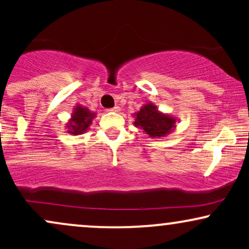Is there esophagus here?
<instances>
[{"label": "esophagus", "instance_id": "obj_1", "mask_svg": "<svg viewBox=\"0 0 249 249\" xmlns=\"http://www.w3.org/2000/svg\"><path fill=\"white\" fill-rule=\"evenodd\" d=\"M108 111H112V112H119V111H121V107H112V108H108Z\"/></svg>", "mask_w": 249, "mask_h": 249}]
</instances>
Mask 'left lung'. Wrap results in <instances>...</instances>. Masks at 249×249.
<instances>
[{"label":"left lung","mask_w":249,"mask_h":249,"mask_svg":"<svg viewBox=\"0 0 249 249\" xmlns=\"http://www.w3.org/2000/svg\"><path fill=\"white\" fill-rule=\"evenodd\" d=\"M132 117L134 118V126L142 128V132L151 138L166 137L173 132L178 122L177 117L161 112L151 102L142 105L141 110L133 113Z\"/></svg>","instance_id":"8db88e82"}]
</instances>
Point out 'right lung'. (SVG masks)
Masks as SVG:
<instances>
[{
  "label": "right lung",
  "instance_id": "obj_1",
  "mask_svg": "<svg viewBox=\"0 0 249 249\" xmlns=\"http://www.w3.org/2000/svg\"><path fill=\"white\" fill-rule=\"evenodd\" d=\"M95 118L96 112H92L83 105L77 104L73 107L70 119L65 124L67 132L70 133L71 136H78V134L85 133Z\"/></svg>",
  "mask_w": 249,
  "mask_h": 249
}]
</instances>
